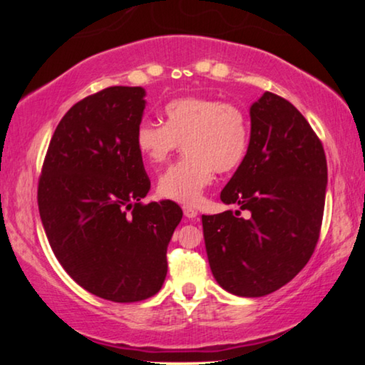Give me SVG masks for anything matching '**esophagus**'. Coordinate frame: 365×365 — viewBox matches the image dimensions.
<instances>
[{"instance_id":"1","label":"esophagus","mask_w":365,"mask_h":365,"mask_svg":"<svg viewBox=\"0 0 365 365\" xmlns=\"http://www.w3.org/2000/svg\"><path fill=\"white\" fill-rule=\"evenodd\" d=\"M182 211H184V216H186L187 219L197 217V211H196V209H194V207H191V206H184Z\"/></svg>"}]
</instances>
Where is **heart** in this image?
<instances>
[{
  "instance_id": "heart-1",
  "label": "heart",
  "mask_w": 365,
  "mask_h": 365,
  "mask_svg": "<svg viewBox=\"0 0 365 365\" xmlns=\"http://www.w3.org/2000/svg\"><path fill=\"white\" fill-rule=\"evenodd\" d=\"M164 124L143 119L134 131L138 153L149 164L166 163L184 144L186 158L169 166L158 181L163 197L182 204L199 201L214 171H236L247 156L251 129L236 104L206 96H184L163 109Z\"/></svg>"
}]
</instances>
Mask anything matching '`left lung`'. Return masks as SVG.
<instances>
[{
	"label": "left lung",
	"mask_w": 365,
	"mask_h": 365,
	"mask_svg": "<svg viewBox=\"0 0 365 365\" xmlns=\"http://www.w3.org/2000/svg\"><path fill=\"white\" fill-rule=\"evenodd\" d=\"M247 156L221 192L241 211L202 216L212 276L241 297L292 281L321 234L327 161L321 139L287 99L266 91L251 106Z\"/></svg>",
	"instance_id": "1"
}]
</instances>
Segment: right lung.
<instances>
[{"label":"right lung","mask_w":365,"mask_h":365,"mask_svg":"<svg viewBox=\"0 0 365 365\" xmlns=\"http://www.w3.org/2000/svg\"><path fill=\"white\" fill-rule=\"evenodd\" d=\"M144 96L141 86H111L74 104L53 134L38 184L54 256L73 281L113 302L159 292L182 217L173 201L141 202L151 187L134 144Z\"/></svg>","instance_id":"1"}]
</instances>
